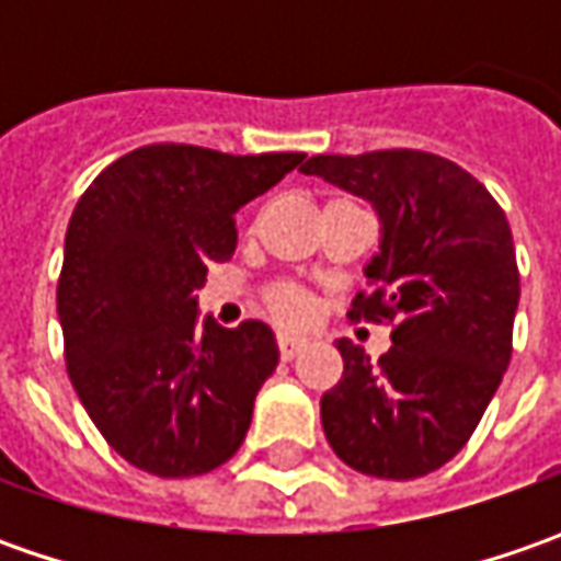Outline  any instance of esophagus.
<instances>
[{"label": "esophagus", "instance_id": "1", "mask_svg": "<svg viewBox=\"0 0 561 561\" xmlns=\"http://www.w3.org/2000/svg\"><path fill=\"white\" fill-rule=\"evenodd\" d=\"M306 346V336H296V334H277V353L284 362H290L299 350Z\"/></svg>", "mask_w": 561, "mask_h": 561}]
</instances>
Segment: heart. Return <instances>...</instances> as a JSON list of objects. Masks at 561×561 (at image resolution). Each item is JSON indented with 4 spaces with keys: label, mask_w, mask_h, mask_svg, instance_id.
<instances>
[{
    "label": "heart",
    "mask_w": 561,
    "mask_h": 561,
    "mask_svg": "<svg viewBox=\"0 0 561 561\" xmlns=\"http://www.w3.org/2000/svg\"><path fill=\"white\" fill-rule=\"evenodd\" d=\"M265 306H268V312L277 321L296 324V321H306V314L312 309V299H309V293L302 290V287H296V284H274L265 293Z\"/></svg>",
    "instance_id": "b5f03b06"
}]
</instances>
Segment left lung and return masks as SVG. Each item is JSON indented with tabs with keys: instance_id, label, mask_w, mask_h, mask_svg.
<instances>
[{
	"instance_id": "1",
	"label": "left lung",
	"mask_w": 561,
	"mask_h": 561,
	"mask_svg": "<svg viewBox=\"0 0 561 561\" xmlns=\"http://www.w3.org/2000/svg\"><path fill=\"white\" fill-rule=\"evenodd\" d=\"M302 174L375 203L383 240L350 321L387 324L393 340L380 358L336 340L343 377L321 397L324 437L362 474H431L474 434L512 358L506 211L465 168L421 149L312 156Z\"/></svg>"
}]
</instances>
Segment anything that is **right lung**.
<instances>
[{"instance_id":"add662e5","label":"right lung","mask_w":561,"mask_h":561,"mask_svg":"<svg viewBox=\"0 0 561 561\" xmlns=\"http://www.w3.org/2000/svg\"><path fill=\"white\" fill-rule=\"evenodd\" d=\"M306 152L227 156L152 142L112 162L77 199L58 274L65 365L99 434L156 478H196L247 437L277 365L268 324H196L208 265L237 247V208Z\"/></svg>"}]
</instances>
